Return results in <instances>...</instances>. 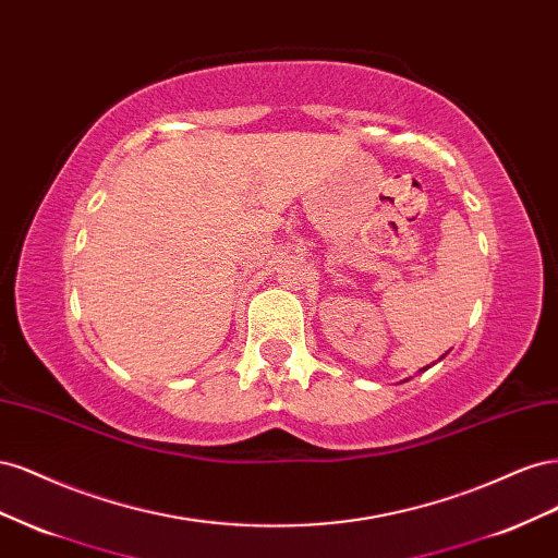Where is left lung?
<instances>
[{
    "label": "left lung",
    "instance_id": "obj_1",
    "mask_svg": "<svg viewBox=\"0 0 558 558\" xmlns=\"http://www.w3.org/2000/svg\"><path fill=\"white\" fill-rule=\"evenodd\" d=\"M424 369H426V367H424Z\"/></svg>",
    "mask_w": 558,
    "mask_h": 558
}]
</instances>
